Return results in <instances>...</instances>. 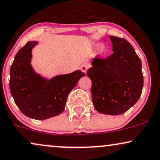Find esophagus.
Returning a JSON list of instances; mask_svg holds the SVG:
<instances>
[{
	"label": "esophagus",
	"instance_id": "34e87169",
	"mask_svg": "<svg viewBox=\"0 0 160 160\" xmlns=\"http://www.w3.org/2000/svg\"><path fill=\"white\" fill-rule=\"evenodd\" d=\"M88 64H86V63H84V64H82L81 67H80V69H81V71H82L84 72V73H86L87 70L88 69Z\"/></svg>",
	"mask_w": 160,
	"mask_h": 160
}]
</instances>
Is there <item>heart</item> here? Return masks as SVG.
I'll list each match as a JSON object with an SVG mask.
<instances>
[{
	"label": "heart",
	"instance_id": "obj_1",
	"mask_svg": "<svg viewBox=\"0 0 160 160\" xmlns=\"http://www.w3.org/2000/svg\"><path fill=\"white\" fill-rule=\"evenodd\" d=\"M100 50H101V52L102 53H105V48H104V47H102L101 49H100Z\"/></svg>",
	"mask_w": 160,
	"mask_h": 160
}]
</instances>
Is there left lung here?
<instances>
[{"label": "left lung", "instance_id": "8db88e82", "mask_svg": "<svg viewBox=\"0 0 160 160\" xmlns=\"http://www.w3.org/2000/svg\"><path fill=\"white\" fill-rule=\"evenodd\" d=\"M113 53L95 58L87 71L94 108L102 114H122L138 101L143 87L141 61L125 39L110 36Z\"/></svg>", "mask_w": 160, "mask_h": 160}]
</instances>
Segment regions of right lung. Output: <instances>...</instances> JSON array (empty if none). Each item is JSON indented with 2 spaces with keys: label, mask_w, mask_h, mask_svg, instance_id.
Returning <instances> with one entry per match:
<instances>
[{
  "label": "right lung",
  "mask_w": 160,
  "mask_h": 160,
  "mask_svg": "<svg viewBox=\"0 0 160 160\" xmlns=\"http://www.w3.org/2000/svg\"><path fill=\"white\" fill-rule=\"evenodd\" d=\"M37 42H28L18 51L10 68L9 88L17 106L25 116L37 120L54 117L65 108L69 93L86 74L77 71L47 80L31 66V50Z\"/></svg>",
  "instance_id": "1"
}]
</instances>
